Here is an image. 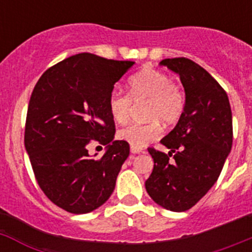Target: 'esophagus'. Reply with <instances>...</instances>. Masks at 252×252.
Masks as SVG:
<instances>
[{
  "mask_svg": "<svg viewBox=\"0 0 252 252\" xmlns=\"http://www.w3.org/2000/svg\"><path fill=\"white\" fill-rule=\"evenodd\" d=\"M131 153H132V154H140V153H142V149L131 148Z\"/></svg>",
  "mask_w": 252,
  "mask_h": 252,
  "instance_id": "34e87169",
  "label": "esophagus"
}]
</instances>
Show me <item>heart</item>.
I'll return each instance as SVG.
<instances>
[{
  "instance_id": "obj_1",
  "label": "heart",
  "mask_w": 252,
  "mask_h": 252,
  "mask_svg": "<svg viewBox=\"0 0 252 252\" xmlns=\"http://www.w3.org/2000/svg\"><path fill=\"white\" fill-rule=\"evenodd\" d=\"M130 95L133 102L146 101V124H131L120 130L119 137L131 148L142 149L160 136L161 126L173 125L180 119L184 110V93L165 73L153 68L142 69L128 81ZM108 110L116 124H125L132 111L130 97L121 92L111 93Z\"/></svg>"
}]
</instances>
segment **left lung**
<instances>
[{
  "label": "left lung",
  "mask_w": 252,
  "mask_h": 252,
  "mask_svg": "<svg viewBox=\"0 0 252 252\" xmlns=\"http://www.w3.org/2000/svg\"><path fill=\"white\" fill-rule=\"evenodd\" d=\"M186 92L175 127L161 140L169 154L148 149L154 169L145 182L154 202L173 212L192 208L221 174L232 148V113L227 93L206 69L187 58L164 59ZM175 154V162L168 157Z\"/></svg>",
  "instance_id": "obj_1"
}]
</instances>
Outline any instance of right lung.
Returning <instances> with one entry per match:
<instances>
[{"label": "right lung", "mask_w": 252, "mask_h": 252, "mask_svg": "<svg viewBox=\"0 0 252 252\" xmlns=\"http://www.w3.org/2000/svg\"><path fill=\"white\" fill-rule=\"evenodd\" d=\"M135 62L82 53L55 64L35 86L25 127V149L40 188L60 208L92 212L111 197L130 146L115 140L108 98ZM106 145L91 157V141Z\"/></svg>", "instance_id": "right-lung-1"}]
</instances>
